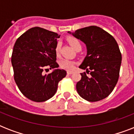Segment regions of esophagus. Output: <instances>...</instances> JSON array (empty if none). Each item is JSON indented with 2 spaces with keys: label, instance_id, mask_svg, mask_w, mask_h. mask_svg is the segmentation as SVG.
<instances>
[{
  "label": "esophagus",
  "instance_id": "esophagus-1",
  "mask_svg": "<svg viewBox=\"0 0 134 134\" xmlns=\"http://www.w3.org/2000/svg\"><path fill=\"white\" fill-rule=\"evenodd\" d=\"M67 74H68V75H71V74H73V71H67Z\"/></svg>",
  "mask_w": 134,
  "mask_h": 134
}]
</instances>
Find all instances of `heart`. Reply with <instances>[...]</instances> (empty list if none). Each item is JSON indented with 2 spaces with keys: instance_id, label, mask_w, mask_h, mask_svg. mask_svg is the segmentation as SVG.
<instances>
[{
  "instance_id": "1",
  "label": "heart",
  "mask_w": 134,
  "mask_h": 134,
  "mask_svg": "<svg viewBox=\"0 0 134 134\" xmlns=\"http://www.w3.org/2000/svg\"><path fill=\"white\" fill-rule=\"evenodd\" d=\"M68 42L70 44L72 47H73L74 49H77L79 47H81V44L77 39L73 38V37H70V38H68ZM60 48H61V43L58 42L55 45V54L57 55H58L60 54ZM59 65L60 66L61 68H63L64 69H66V70H72L74 69V68L76 66V63L74 61L71 60H69V59H61L59 61Z\"/></svg>"
}]
</instances>
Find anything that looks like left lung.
Segmentation results:
<instances>
[{
  "label": "left lung",
  "mask_w": 134,
  "mask_h": 134,
  "mask_svg": "<svg viewBox=\"0 0 134 134\" xmlns=\"http://www.w3.org/2000/svg\"><path fill=\"white\" fill-rule=\"evenodd\" d=\"M86 45L87 55L79 68L81 79L76 83L78 93L88 102H98L107 97L118 81L122 55L114 37L102 28L91 26L68 32Z\"/></svg>",
  "instance_id": "1"
}]
</instances>
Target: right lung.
Listing matches in <instances>:
<instances>
[{"label":"right lung","mask_w":134,"mask_h":134,"mask_svg":"<svg viewBox=\"0 0 134 134\" xmlns=\"http://www.w3.org/2000/svg\"><path fill=\"white\" fill-rule=\"evenodd\" d=\"M60 35L40 27L28 30L16 40L12 54L14 78L26 97L42 102L54 95L67 71L58 69L55 47ZM47 67L55 69L45 75Z\"/></svg>","instance_id":"obj_1"}]
</instances>
